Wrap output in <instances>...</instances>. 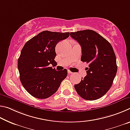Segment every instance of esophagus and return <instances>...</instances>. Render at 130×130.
Returning a JSON list of instances; mask_svg holds the SVG:
<instances>
[{
  "mask_svg": "<svg viewBox=\"0 0 130 130\" xmlns=\"http://www.w3.org/2000/svg\"><path fill=\"white\" fill-rule=\"evenodd\" d=\"M68 74H72V73H73V72H72L71 71H70L69 70H68Z\"/></svg>",
  "mask_w": 130,
  "mask_h": 130,
  "instance_id": "1",
  "label": "esophagus"
}]
</instances>
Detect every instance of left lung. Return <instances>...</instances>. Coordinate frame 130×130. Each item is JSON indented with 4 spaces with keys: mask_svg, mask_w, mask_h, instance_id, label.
I'll return each mask as SVG.
<instances>
[{
    "mask_svg": "<svg viewBox=\"0 0 130 130\" xmlns=\"http://www.w3.org/2000/svg\"><path fill=\"white\" fill-rule=\"evenodd\" d=\"M70 37L81 47V61L86 62L87 75L74 88L84 99L94 100L109 91L117 72L116 56L110 43L91 30L72 32Z\"/></svg>",
    "mask_w": 130,
    "mask_h": 130,
    "instance_id": "1",
    "label": "left lung"
}]
</instances>
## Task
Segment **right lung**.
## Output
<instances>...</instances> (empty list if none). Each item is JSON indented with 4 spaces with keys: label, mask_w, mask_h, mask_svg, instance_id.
Instances as JSON below:
<instances>
[{
    "label": "right lung",
    "mask_w": 130,
    "mask_h": 130,
    "mask_svg": "<svg viewBox=\"0 0 130 130\" xmlns=\"http://www.w3.org/2000/svg\"><path fill=\"white\" fill-rule=\"evenodd\" d=\"M69 36V32L43 31L24 45L18 68L22 84L31 96L41 99L49 98L67 77V69L57 71L49 65L57 63L54 60L57 44Z\"/></svg>",
    "instance_id": "obj_1"
}]
</instances>
